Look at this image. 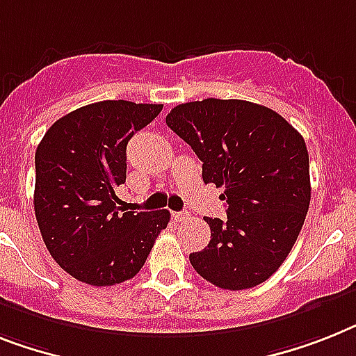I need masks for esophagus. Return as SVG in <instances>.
<instances>
[{
    "instance_id": "34e87169",
    "label": "esophagus",
    "mask_w": 356,
    "mask_h": 356,
    "mask_svg": "<svg viewBox=\"0 0 356 356\" xmlns=\"http://www.w3.org/2000/svg\"><path fill=\"white\" fill-rule=\"evenodd\" d=\"M172 218H175L176 222H185V220L189 218V214H187V213H172Z\"/></svg>"
}]
</instances>
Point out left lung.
<instances>
[{
    "label": "left lung",
    "mask_w": 356,
    "mask_h": 356,
    "mask_svg": "<svg viewBox=\"0 0 356 356\" xmlns=\"http://www.w3.org/2000/svg\"><path fill=\"white\" fill-rule=\"evenodd\" d=\"M167 125L202 160L205 184L224 187L227 220L209 218L211 242L191 266L216 287L249 289L284 264L309 209V154L280 114L245 99L176 105Z\"/></svg>",
    "instance_id": "left-lung-1"
}]
</instances>
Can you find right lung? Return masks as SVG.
<instances>
[{
	"instance_id": "obj_1",
	"label": "right lung",
	"mask_w": 356,
	"mask_h": 356,
	"mask_svg": "<svg viewBox=\"0 0 356 356\" xmlns=\"http://www.w3.org/2000/svg\"><path fill=\"white\" fill-rule=\"evenodd\" d=\"M163 105L105 99L52 123L36 149L34 213L56 264L89 286L136 275L169 211L120 213L116 189L127 176V142Z\"/></svg>"
}]
</instances>
